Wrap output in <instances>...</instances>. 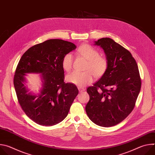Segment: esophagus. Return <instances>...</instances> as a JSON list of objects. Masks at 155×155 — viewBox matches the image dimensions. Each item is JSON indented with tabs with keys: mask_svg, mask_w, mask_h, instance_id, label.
<instances>
[{
	"mask_svg": "<svg viewBox=\"0 0 155 155\" xmlns=\"http://www.w3.org/2000/svg\"><path fill=\"white\" fill-rule=\"evenodd\" d=\"M78 90H79L80 92H83V91H85V88L83 87H80H80H78Z\"/></svg>",
	"mask_w": 155,
	"mask_h": 155,
	"instance_id": "obj_1",
	"label": "esophagus"
}]
</instances>
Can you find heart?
Instances as JSON below:
<instances>
[{
  "label": "heart",
  "instance_id": "heart-1",
  "mask_svg": "<svg viewBox=\"0 0 155 155\" xmlns=\"http://www.w3.org/2000/svg\"><path fill=\"white\" fill-rule=\"evenodd\" d=\"M78 50L79 53L88 61L86 70L91 71L94 76L97 78L102 77L105 73L108 68V61L106 58L99 56L97 50L87 44L80 46ZM72 63L73 55L71 53L65 54L62 61L63 69L69 72L72 68ZM91 72L74 71L66 76L65 80L68 83L83 87L92 82L93 75Z\"/></svg>",
  "mask_w": 155,
  "mask_h": 155
}]
</instances>
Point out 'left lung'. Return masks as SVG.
Masks as SVG:
<instances>
[{
  "label": "left lung",
  "instance_id": "8db88e82",
  "mask_svg": "<svg viewBox=\"0 0 155 155\" xmlns=\"http://www.w3.org/2000/svg\"><path fill=\"white\" fill-rule=\"evenodd\" d=\"M94 45L104 50L108 68L99 81L87 88L90 99L85 110L94 123L110 127L121 122L132 111L141 80L136 60L120 44L105 37L95 41Z\"/></svg>",
  "mask_w": 155,
  "mask_h": 155
}]
</instances>
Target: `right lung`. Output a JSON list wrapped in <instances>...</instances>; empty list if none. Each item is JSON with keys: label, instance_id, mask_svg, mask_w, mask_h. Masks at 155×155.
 <instances>
[{"label": "right lung", "instance_id": "1", "mask_svg": "<svg viewBox=\"0 0 155 155\" xmlns=\"http://www.w3.org/2000/svg\"><path fill=\"white\" fill-rule=\"evenodd\" d=\"M76 48L70 41L50 39L31 47L21 58L14 77L15 89L22 109L37 124L53 126L68 116L78 90L75 84L64 83L62 61ZM28 73L41 74L38 94L29 92L25 86Z\"/></svg>", "mask_w": 155, "mask_h": 155}]
</instances>
